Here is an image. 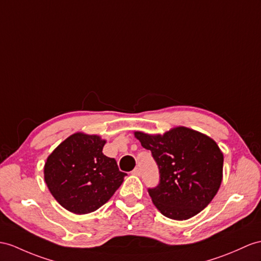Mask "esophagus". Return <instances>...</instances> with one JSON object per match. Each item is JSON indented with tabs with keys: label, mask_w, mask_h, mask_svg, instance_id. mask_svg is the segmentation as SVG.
Returning a JSON list of instances; mask_svg holds the SVG:
<instances>
[{
	"label": "esophagus",
	"mask_w": 261,
	"mask_h": 261,
	"mask_svg": "<svg viewBox=\"0 0 261 261\" xmlns=\"http://www.w3.org/2000/svg\"><path fill=\"white\" fill-rule=\"evenodd\" d=\"M132 174L135 175V176H141V169H139L138 167H136L134 170L132 171Z\"/></svg>",
	"instance_id": "esophagus-1"
}]
</instances>
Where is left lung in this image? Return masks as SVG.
Wrapping results in <instances>:
<instances>
[{
  "instance_id": "left-lung-1",
  "label": "left lung",
  "mask_w": 261,
  "mask_h": 261,
  "mask_svg": "<svg viewBox=\"0 0 261 261\" xmlns=\"http://www.w3.org/2000/svg\"><path fill=\"white\" fill-rule=\"evenodd\" d=\"M151 151L160 169V184L149 188L152 204L167 218L186 220L199 214L217 194L224 155L213 138L185 126L164 134L134 132Z\"/></svg>"
}]
</instances>
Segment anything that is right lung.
Returning <instances> with one entry per match:
<instances>
[{
	"label": "right lung",
	"mask_w": 261,
	"mask_h": 261,
	"mask_svg": "<svg viewBox=\"0 0 261 261\" xmlns=\"http://www.w3.org/2000/svg\"><path fill=\"white\" fill-rule=\"evenodd\" d=\"M105 139L77 132L48 155L44 180L59 204L76 215L97 211L124 181L116 161L103 154Z\"/></svg>",
	"instance_id": "right-lung-1"
}]
</instances>
